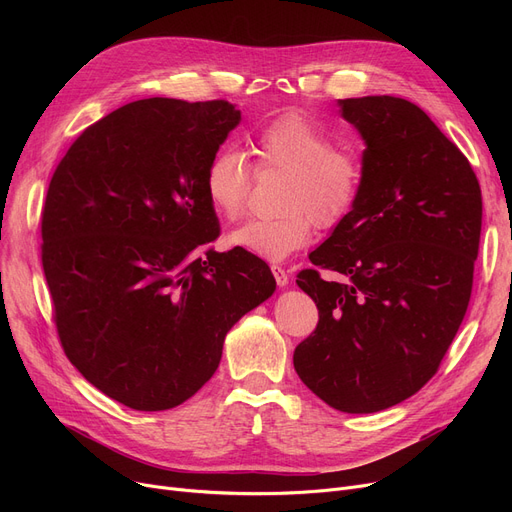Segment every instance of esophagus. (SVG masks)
I'll list each match as a JSON object with an SVG mask.
<instances>
[{
    "mask_svg": "<svg viewBox=\"0 0 512 512\" xmlns=\"http://www.w3.org/2000/svg\"><path fill=\"white\" fill-rule=\"evenodd\" d=\"M272 274H274V278H276V282H278L280 288L288 286V272L284 270L282 265H272Z\"/></svg>",
    "mask_w": 512,
    "mask_h": 512,
    "instance_id": "1",
    "label": "esophagus"
}]
</instances>
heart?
I'll return each instance as SVG.
<instances>
[{
	"label": "heart",
	"mask_w": 512,
	"mask_h": 512,
	"mask_svg": "<svg viewBox=\"0 0 512 512\" xmlns=\"http://www.w3.org/2000/svg\"><path fill=\"white\" fill-rule=\"evenodd\" d=\"M259 170L288 172L280 218L249 220L228 234V245L267 261H284L303 249L321 228L342 222L361 191V164L351 149L334 147L328 132L303 114L290 112L267 124L255 139ZM251 168L238 151L222 149L205 168L209 205L226 220L245 211L251 193Z\"/></svg>",
	"instance_id": "1"
}]
</instances>
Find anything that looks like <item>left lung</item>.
<instances>
[{"instance_id": "8db88e82", "label": "left lung", "mask_w": 512, "mask_h": 512, "mask_svg": "<svg viewBox=\"0 0 512 512\" xmlns=\"http://www.w3.org/2000/svg\"><path fill=\"white\" fill-rule=\"evenodd\" d=\"M365 143L361 191L303 270L315 332L294 348L303 384L342 413H378L419 392L467 313L481 234L477 176L415 103L340 99Z\"/></svg>"}]
</instances>
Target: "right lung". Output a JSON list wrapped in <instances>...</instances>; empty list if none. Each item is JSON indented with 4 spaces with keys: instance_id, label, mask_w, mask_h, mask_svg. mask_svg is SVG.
<instances>
[{
    "instance_id": "obj_1",
    "label": "right lung",
    "mask_w": 512,
    "mask_h": 512,
    "mask_svg": "<svg viewBox=\"0 0 512 512\" xmlns=\"http://www.w3.org/2000/svg\"><path fill=\"white\" fill-rule=\"evenodd\" d=\"M238 122L222 99L132 101L80 134L49 182L41 261L64 353L134 411L201 390L230 328L276 290L263 259L207 247L220 222L205 168Z\"/></svg>"
}]
</instances>
